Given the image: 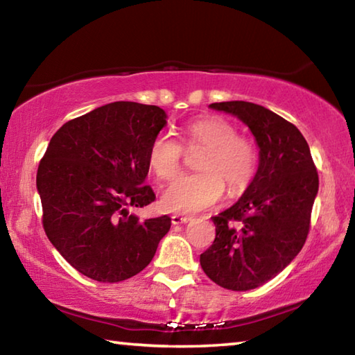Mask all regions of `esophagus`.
<instances>
[{
	"label": "esophagus",
	"mask_w": 355,
	"mask_h": 355,
	"mask_svg": "<svg viewBox=\"0 0 355 355\" xmlns=\"http://www.w3.org/2000/svg\"><path fill=\"white\" fill-rule=\"evenodd\" d=\"M172 224L173 225H180V224H186V222H189L191 218L189 216H182V214H172Z\"/></svg>",
	"instance_id": "34e87169"
}]
</instances>
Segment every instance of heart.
Here are the masks:
<instances>
[{
    "label": "heart",
    "mask_w": 355,
    "mask_h": 355,
    "mask_svg": "<svg viewBox=\"0 0 355 355\" xmlns=\"http://www.w3.org/2000/svg\"><path fill=\"white\" fill-rule=\"evenodd\" d=\"M183 141L188 150L205 148L197 161L200 172L186 173L167 186L161 194L166 211L197 213L218 203L225 186L232 196L249 188L260 153L235 123L219 116L191 120L183 127ZM184 147L169 135L155 136L147 153L148 167L161 180L173 178L182 167Z\"/></svg>",
    "instance_id": "1"
}]
</instances>
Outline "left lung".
Wrapping results in <instances>:
<instances>
[{"instance_id":"8db88e82","label":"left lung","mask_w":355,"mask_h":355,"mask_svg":"<svg viewBox=\"0 0 355 355\" xmlns=\"http://www.w3.org/2000/svg\"><path fill=\"white\" fill-rule=\"evenodd\" d=\"M209 107L248 125L260 147V164L241 199L211 218L216 238L200 264L222 288L254 290L284 271L302 249L320 178L307 141L291 122L250 101Z\"/></svg>"}]
</instances>
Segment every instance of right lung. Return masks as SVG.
<instances>
[{
    "instance_id": "right-lung-1",
    "label": "right lung",
    "mask_w": 355,
    "mask_h": 355,
    "mask_svg": "<svg viewBox=\"0 0 355 355\" xmlns=\"http://www.w3.org/2000/svg\"><path fill=\"white\" fill-rule=\"evenodd\" d=\"M159 106L114 101L65 122L37 169L42 225L65 260L97 282L127 280L152 261L169 216L139 220L130 208L155 200L144 184Z\"/></svg>"
}]
</instances>
